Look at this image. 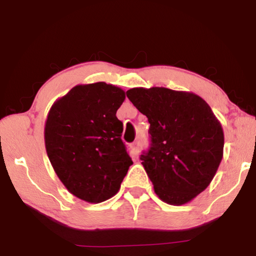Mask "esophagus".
<instances>
[{"mask_svg": "<svg viewBox=\"0 0 256 256\" xmlns=\"http://www.w3.org/2000/svg\"><path fill=\"white\" fill-rule=\"evenodd\" d=\"M132 152H134L136 156H138L140 154V143L138 142H135L134 144H132Z\"/></svg>", "mask_w": 256, "mask_h": 256, "instance_id": "esophagus-1", "label": "esophagus"}]
</instances>
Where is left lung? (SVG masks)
Instances as JSON below:
<instances>
[{
  "mask_svg": "<svg viewBox=\"0 0 256 256\" xmlns=\"http://www.w3.org/2000/svg\"><path fill=\"white\" fill-rule=\"evenodd\" d=\"M127 96L150 124L152 143L140 158L155 194L170 205L191 202L208 186L222 160V124L194 93L136 87Z\"/></svg>",
  "mask_w": 256,
  "mask_h": 256,
  "instance_id": "1",
  "label": "left lung"
}]
</instances>
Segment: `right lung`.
I'll use <instances>...</instances> for the list:
<instances>
[{
	"mask_svg": "<svg viewBox=\"0 0 256 256\" xmlns=\"http://www.w3.org/2000/svg\"><path fill=\"white\" fill-rule=\"evenodd\" d=\"M126 99L120 87L104 82L76 85L48 112L45 148L54 172L73 196L104 202L120 190L132 160L116 110Z\"/></svg>",
	"mask_w": 256,
	"mask_h": 256,
	"instance_id": "1",
	"label": "right lung"
}]
</instances>
